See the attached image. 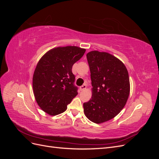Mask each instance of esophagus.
Here are the masks:
<instances>
[{"mask_svg":"<svg viewBox=\"0 0 159 159\" xmlns=\"http://www.w3.org/2000/svg\"><path fill=\"white\" fill-rule=\"evenodd\" d=\"M86 88H87V86H86L85 85H81V87L80 88V91H84V90H85L86 89Z\"/></svg>","mask_w":159,"mask_h":159,"instance_id":"1","label":"esophagus"}]
</instances>
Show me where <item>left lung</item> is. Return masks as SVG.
I'll return each mask as SVG.
<instances>
[{"label": "left lung", "mask_w": 159, "mask_h": 159, "mask_svg": "<svg viewBox=\"0 0 159 159\" xmlns=\"http://www.w3.org/2000/svg\"><path fill=\"white\" fill-rule=\"evenodd\" d=\"M92 97L84 103V114L95 123H103L117 115L130 93L128 71L123 62L105 52H88Z\"/></svg>", "instance_id": "left-lung-1"}]
</instances>
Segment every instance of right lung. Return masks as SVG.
<instances>
[{
    "instance_id": "add662e5",
    "label": "right lung",
    "mask_w": 159,
    "mask_h": 159,
    "mask_svg": "<svg viewBox=\"0 0 159 159\" xmlns=\"http://www.w3.org/2000/svg\"><path fill=\"white\" fill-rule=\"evenodd\" d=\"M85 50L75 46L56 47L38 61L33 74V92L38 105L47 114L54 116L64 112L78 95L72 66Z\"/></svg>"
}]
</instances>
